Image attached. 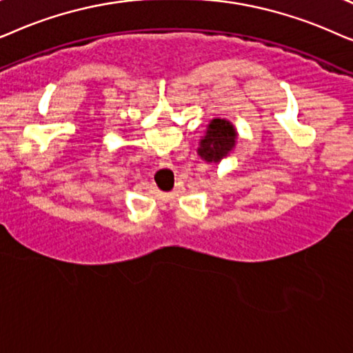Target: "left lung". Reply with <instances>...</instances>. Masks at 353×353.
Here are the masks:
<instances>
[{
    "instance_id": "left-lung-1",
    "label": "left lung",
    "mask_w": 353,
    "mask_h": 353,
    "mask_svg": "<svg viewBox=\"0 0 353 353\" xmlns=\"http://www.w3.org/2000/svg\"><path fill=\"white\" fill-rule=\"evenodd\" d=\"M234 139H236V130H234L231 122L224 119H213L208 128V132H206V137L200 142L199 154L210 163L219 161L236 145Z\"/></svg>"
}]
</instances>
